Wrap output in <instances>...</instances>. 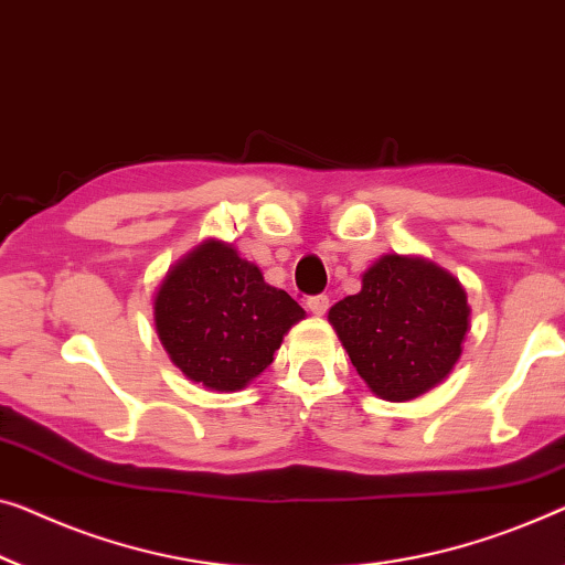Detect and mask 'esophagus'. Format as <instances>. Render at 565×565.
Returning a JSON list of instances; mask_svg holds the SVG:
<instances>
[{
    "mask_svg": "<svg viewBox=\"0 0 565 565\" xmlns=\"http://www.w3.org/2000/svg\"><path fill=\"white\" fill-rule=\"evenodd\" d=\"M307 307L315 317H322L327 309H330V297H324V294H317V297H309L307 299Z\"/></svg>",
    "mask_w": 565,
    "mask_h": 565,
    "instance_id": "obj_1",
    "label": "esophagus"
}]
</instances>
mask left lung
<instances>
[{
	"label": "left lung",
	"instance_id": "obj_1",
	"mask_svg": "<svg viewBox=\"0 0 565 565\" xmlns=\"http://www.w3.org/2000/svg\"><path fill=\"white\" fill-rule=\"evenodd\" d=\"M332 330L377 398L414 401L457 367L471 330L461 281L424 256L385 254L363 286L327 311Z\"/></svg>",
	"mask_w": 565,
	"mask_h": 565
}]
</instances>
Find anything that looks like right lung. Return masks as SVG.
<instances>
[{
  "instance_id": "1",
  "label": "right lung",
  "mask_w": 565,
  "mask_h": 565,
  "mask_svg": "<svg viewBox=\"0 0 565 565\" xmlns=\"http://www.w3.org/2000/svg\"><path fill=\"white\" fill-rule=\"evenodd\" d=\"M154 330L172 363L207 391L235 393L274 363L307 311L264 281L233 243L205 238L167 268L154 299Z\"/></svg>"
}]
</instances>
